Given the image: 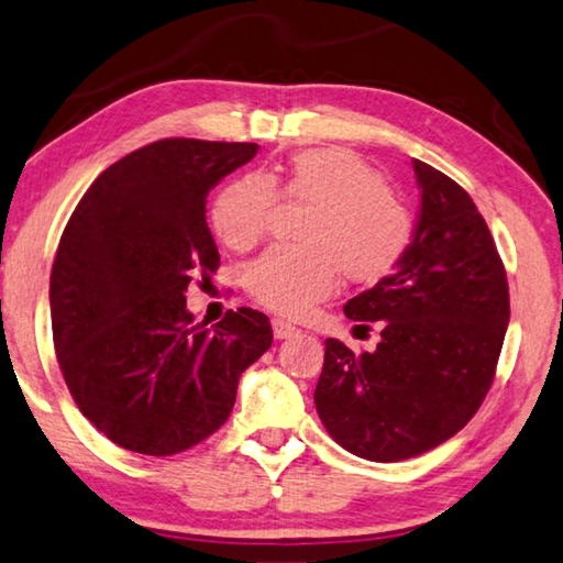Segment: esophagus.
<instances>
[{
  "label": "esophagus",
  "mask_w": 563,
  "mask_h": 563,
  "mask_svg": "<svg viewBox=\"0 0 563 563\" xmlns=\"http://www.w3.org/2000/svg\"><path fill=\"white\" fill-rule=\"evenodd\" d=\"M272 329H274V339H279V342H282V339H289V336L297 334V329H294L291 324H287V321H284V319H274L272 321Z\"/></svg>",
  "instance_id": "34e87169"
}]
</instances>
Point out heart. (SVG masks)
<instances>
[{"instance_id": "obj_1", "label": "heart", "mask_w": 563, "mask_h": 563, "mask_svg": "<svg viewBox=\"0 0 563 563\" xmlns=\"http://www.w3.org/2000/svg\"><path fill=\"white\" fill-rule=\"evenodd\" d=\"M274 189L314 205L301 232L307 246H272L246 269L249 294L276 314H307L329 297L339 272L352 284L382 282L413 242L407 201L342 146L297 152L282 177L244 174L229 181L211 205V227L221 242L236 252L260 242Z\"/></svg>"}]
</instances>
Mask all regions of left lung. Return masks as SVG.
Returning a JSON list of instances; mask_svg holds the SVG:
<instances>
[{
  "instance_id": "obj_1",
  "label": "left lung",
  "mask_w": 563,
  "mask_h": 563,
  "mask_svg": "<svg viewBox=\"0 0 563 563\" xmlns=\"http://www.w3.org/2000/svg\"><path fill=\"white\" fill-rule=\"evenodd\" d=\"M421 209L394 274L344 303L379 321L374 352L327 339L314 404L331 439L368 462H401L466 427L494 382L509 284L489 227L446 174L413 159Z\"/></svg>"
}]
</instances>
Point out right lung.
Here are the masks:
<instances>
[{"mask_svg":"<svg viewBox=\"0 0 563 563\" xmlns=\"http://www.w3.org/2000/svg\"><path fill=\"white\" fill-rule=\"evenodd\" d=\"M260 146L159 140L104 169L74 209L49 279L52 336L79 411L117 446L172 456L229 419L272 346L266 314L195 324L187 289L217 272L211 187Z\"/></svg>","mask_w":563,"mask_h":563,"instance_id":"obj_1","label":"right lung"}]
</instances>
